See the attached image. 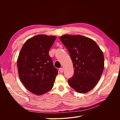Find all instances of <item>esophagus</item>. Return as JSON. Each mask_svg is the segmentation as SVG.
Returning <instances> with one entry per match:
<instances>
[{
  "instance_id": "esophagus-1",
  "label": "esophagus",
  "mask_w": 120,
  "mask_h": 120,
  "mask_svg": "<svg viewBox=\"0 0 120 120\" xmlns=\"http://www.w3.org/2000/svg\"><path fill=\"white\" fill-rule=\"evenodd\" d=\"M59 71H60V73H62V72H63V71H64V68H61L59 69Z\"/></svg>"
}]
</instances>
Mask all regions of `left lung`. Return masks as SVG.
Segmentation results:
<instances>
[{"mask_svg": "<svg viewBox=\"0 0 120 120\" xmlns=\"http://www.w3.org/2000/svg\"><path fill=\"white\" fill-rule=\"evenodd\" d=\"M60 39L70 53L75 69L74 75L68 79L69 85L79 93L90 91L103 74V52L94 40L81 35L65 34Z\"/></svg>", "mask_w": 120, "mask_h": 120, "instance_id": "1", "label": "left lung"}]
</instances>
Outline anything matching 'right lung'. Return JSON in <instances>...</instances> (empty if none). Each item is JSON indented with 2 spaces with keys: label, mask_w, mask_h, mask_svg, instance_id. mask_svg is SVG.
<instances>
[{
  "label": "right lung",
  "mask_w": 120,
  "mask_h": 120,
  "mask_svg": "<svg viewBox=\"0 0 120 120\" xmlns=\"http://www.w3.org/2000/svg\"><path fill=\"white\" fill-rule=\"evenodd\" d=\"M56 36L38 34L25 42L17 59L21 82L31 93L41 95L53 86L57 70L49 54Z\"/></svg>",
  "instance_id": "add662e5"
}]
</instances>
